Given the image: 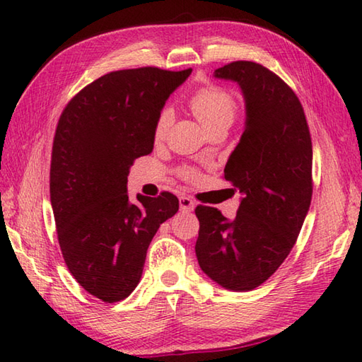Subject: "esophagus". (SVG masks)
<instances>
[{
    "mask_svg": "<svg viewBox=\"0 0 362 362\" xmlns=\"http://www.w3.org/2000/svg\"><path fill=\"white\" fill-rule=\"evenodd\" d=\"M179 204H180V210H182L183 213H189V211L194 210V202L191 201L189 197H185V196L180 197Z\"/></svg>",
    "mask_w": 362,
    "mask_h": 362,
    "instance_id": "obj_1",
    "label": "esophagus"
}]
</instances>
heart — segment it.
Masks as SVG:
<instances>
[{
    "mask_svg": "<svg viewBox=\"0 0 362 362\" xmlns=\"http://www.w3.org/2000/svg\"><path fill=\"white\" fill-rule=\"evenodd\" d=\"M189 109L194 113L197 121L201 122L206 132H211L214 129L232 126L236 117V99L230 91L221 87H205L197 90L189 99ZM169 122H171V112L163 109L160 112L156 127H153V140L157 143L163 141L168 134ZM183 177H194V171L189 168L182 169Z\"/></svg>",
    "mask_w": 362,
    "mask_h": 362,
    "instance_id": "b5f03b06",
    "label": "heart"
}]
</instances>
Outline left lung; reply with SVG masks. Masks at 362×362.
I'll return each mask as SVG.
<instances>
[{
    "mask_svg": "<svg viewBox=\"0 0 362 362\" xmlns=\"http://www.w3.org/2000/svg\"><path fill=\"white\" fill-rule=\"evenodd\" d=\"M213 76L236 82L244 96V132L224 169L243 197L233 219L197 206L196 257L219 286L245 292L264 283L294 247L313 196V144L298 98L266 66L238 60Z\"/></svg>",
    "mask_w": 362,
    "mask_h": 362,
    "instance_id": "1",
    "label": "left lung"
}]
</instances>
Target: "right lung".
<instances>
[{
    "label": "right lung",
    "mask_w": 362,
    "mask_h": 362,
    "mask_svg": "<svg viewBox=\"0 0 362 362\" xmlns=\"http://www.w3.org/2000/svg\"><path fill=\"white\" fill-rule=\"evenodd\" d=\"M189 74L112 71L82 88L59 118L49 194L60 250L76 281L103 302L132 294L153 235L179 210L166 191L130 202L127 175L134 160L152 152L158 115Z\"/></svg>",
    "instance_id": "right-lung-1"
}]
</instances>
